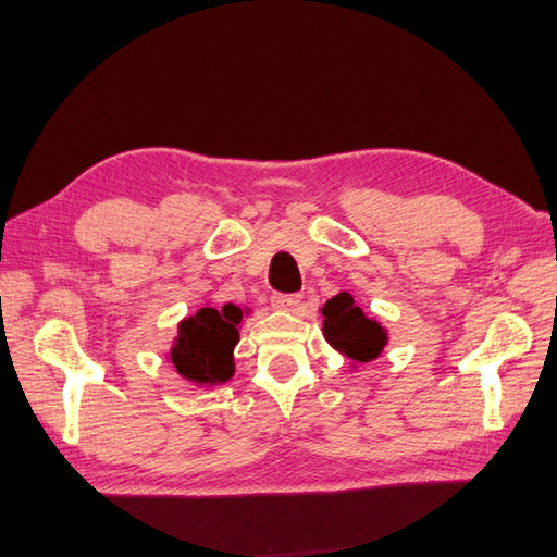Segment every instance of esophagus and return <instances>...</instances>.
Segmentation results:
<instances>
[{"label": "esophagus", "instance_id": "1", "mask_svg": "<svg viewBox=\"0 0 557 557\" xmlns=\"http://www.w3.org/2000/svg\"><path fill=\"white\" fill-rule=\"evenodd\" d=\"M300 300H302L300 294H273V308L294 312L300 305Z\"/></svg>", "mask_w": 557, "mask_h": 557}]
</instances>
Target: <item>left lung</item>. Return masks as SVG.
I'll use <instances>...</instances> for the list:
<instances>
[{"label": "left lung", "mask_w": 557, "mask_h": 557, "mask_svg": "<svg viewBox=\"0 0 557 557\" xmlns=\"http://www.w3.org/2000/svg\"><path fill=\"white\" fill-rule=\"evenodd\" d=\"M321 314L326 343L351 361L368 363L386 347V331L374 319H368L347 292L326 300Z\"/></svg>", "instance_id": "8db88e82"}]
</instances>
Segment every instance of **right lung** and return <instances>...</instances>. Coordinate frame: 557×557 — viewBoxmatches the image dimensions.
<instances>
[{"instance_id":"1","label":"right lung","mask_w":557,"mask_h":557,"mask_svg":"<svg viewBox=\"0 0 557 557\" xmlns=\"http://www.w3.org/2000/svg\"><path fill=\"white\" fill-rule=\"evenodd\" d=\"M243 310L228 302L222 310L203 308L181 324L171 361L185 380L214 386L231 380L233 347L238 345Z\"/></svg>"}]
</instances>
